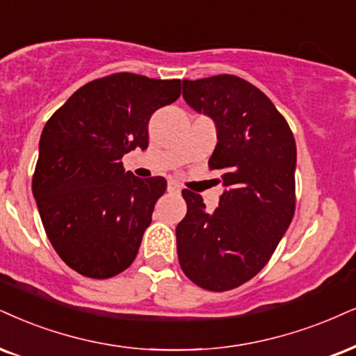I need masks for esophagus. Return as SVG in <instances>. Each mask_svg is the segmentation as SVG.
<instances>
[{
	"label": "esophagus",
	"instance_id": "obj_1",
	"mask_svg": "<svg viewBox=\"0 0 356 356\" xmlns=\"http://www.w3.org/2000/svg\"><path fill=\"white\" fill-rule=\"evenodd\" d=\"M168 191L170 193H179V191H181V186H179L177 181H170L168 183Z\"/></svg>",
	"mask_w": 356,
	"mask_h": 356
}]
</instances>
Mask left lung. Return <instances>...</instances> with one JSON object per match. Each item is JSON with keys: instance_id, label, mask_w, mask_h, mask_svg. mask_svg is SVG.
Here are the masks:
<instances>
[{"instance_id": "8db88e82", "label": "left lung", "mask_w": 356, "mask_h": 356, "mask_svg": "<svg viewBox=\"0 0 356 356\" xmlns=\"http://www.w3.org/2000/svg\"><path fill=\"white\" fill-rule=\"evenodd\" d=\"M183 99L211 117L218 145L208 165L221 171L219 208L183 190L186 216L177 226L179 266L201 289L225 292L264 267L296 211L297 148L287 120L251 82L221 74L183 81Z\"/></svg>"}]
</instances>
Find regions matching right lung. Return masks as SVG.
Wrapping results in <instances>:
<instances>
[{
	"label": "right lung",
	"mask_w": 356,
	"mask_h": 356,
	"mask_svg": "<svg viewBox=\"0 0 356 356\" xmlns=\"http://www.w3.org/2000/svg\"><path fill=\"white\" fill-rule=\"evenodd\" d=\"M181 81L117 72L74 92L44 127L33 195L52 248L79 274L108 279L137 257L161 177L137 178L122 156L148 147V120Z\"/></svg>",
	"instance_id": "1"
}]
</instances>
